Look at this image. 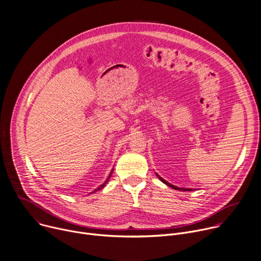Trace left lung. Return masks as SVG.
I'll return each mask as SVG.
<instances>
[{"label": "left lung", "mask_w": 261, "mask_h": 261, "mask_svg": "<svg viewBox=\"0 0 261 261\" xmlns=\"http://www.w3.org/2000/svg\"><path fill=\"white\" fill-rule=\"evenodd\" d=\"M158 176H159V175H158ZM159 178H160V179H161V180H162V181H163V182H164V184H165V185H167V186H169V187H170V188H172V189H174V190H179V191H191V190H190V189H184V188H177V187H175V186H173V185H171V184H169V182H168V181H166V180H165V179H163V178H162V177H160V176H159Z\"/></svg>", "instance_id": "1"}]
</instances>
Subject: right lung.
<instances>
[{
	"label": "right lung",
	"mask_w": 261,
	"mask_h": 261,
	"mask_svg": "<svg viewBox=\"0 0 261 261\" xmlns=\"http://www.w3.org/2000/svg\"><path fill=\"white\" fill-rule=\"evenodd\" d=\"M112 172H113V169H112ZM112 172L110 173V175H109V177L107 178V180H106V181H105L102 185H100V186H99L97 189H95V190H94L92 193H95V192H97V191H99V190H101L102 188H105V187H106V184L109 181V179H110V177H111V175H112Z\"/></svg>",
	"instance_id": "right-lung-1"
}]
</instances>
